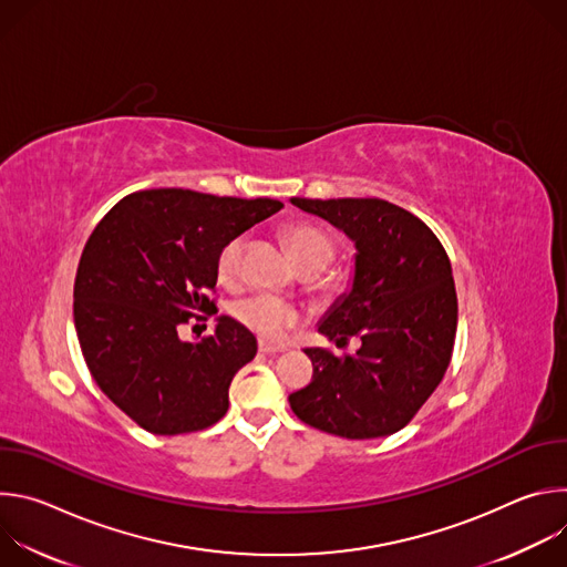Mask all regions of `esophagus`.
<instances>
[{"mask_svg": "<svg viewBox=\"0 0 567 567\" xmlns=\"http://www.w3.org/2000/svg\"><path fill=\"white\" fill-rule=\"evenodd\" d=\"M258 352H260V354H269V357H271V354H280V352H282V348H274V346H269V343L260 341V343H258Z\"/></svg>", "mask_w": 567, "mask_h": 567, "instance_id": "obj_1", "label": "esophagus"}]
</instances>
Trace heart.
Here are the masks:
<instances>
[{"label": "heart", "mask_w": 567, "mask_h": 567, "mask_svg": "<svg viewBox=\"0 0 567 567\" xmlns=\"http://www.w3.org/2000/svg\"><path fill=\"white\" fill-rule=\"evenodd\" d=\"M287 247L298 262V267L307 274H316L313 282H326L318 271L326 269L334 258L332 237L311 224H293L282 230ZM247 239L237 235L228 239L217 256V276L224 282H233L241 274V260H245ZM235 320L258 334L262 341L280 343L287 332L298 322V311L278 296L256 293L241 298L230 307Z\"/></svg>", "instance_id": "heart-1"}]
</instances>
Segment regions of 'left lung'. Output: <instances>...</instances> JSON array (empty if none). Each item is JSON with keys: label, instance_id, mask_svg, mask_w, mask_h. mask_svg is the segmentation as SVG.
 <instances>
[{"label": "left lung", "instance_id": "left-lung-1", "mask_svg": "<svg viewBox=\"0 0 567 567\" xmlns=\"http://www.w3.org/2000/svg\"><path fill=\"white\" fill-rule=\"evenodd\" d=\"M291 204L330 221L354 241L350 289L318 332L357 352L307 348L311 383L289 394L305 424L348 440L385 437L406 426L440 385L457 330L449 256L413 213L383 199H302Z\"/></svg>", "mask_w": 567, "mask_h": 567}]
</instances>
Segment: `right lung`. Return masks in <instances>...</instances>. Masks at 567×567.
Masks as SVG:
<instances>
[{
  "instance_id": "add662e5",
  "label": "right lung",
  "mask_w": 567,
  "mask_h": 567,
  "mask_svg": "<svg viewBox=\"0 0 567 567\" xmlns=\"http://www.w3.org/2000/svg\"><path fill=\"white\" fill-rule=\"evenodd\" d=\"M285 204L215 197L184 188L123 197L94 228L73 285V326L99 388L154 435L213 426L228 411V385L256 352V337L230 316L215 332L182 341L188 318L217 313V256L228 239Z\"/></svg>"
}]
</instances>
